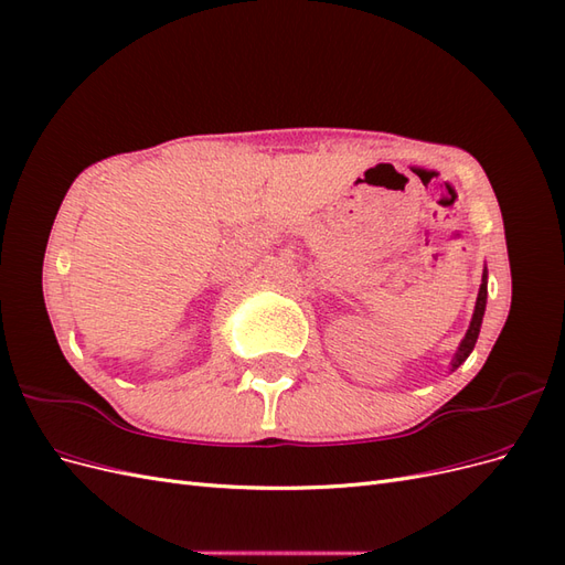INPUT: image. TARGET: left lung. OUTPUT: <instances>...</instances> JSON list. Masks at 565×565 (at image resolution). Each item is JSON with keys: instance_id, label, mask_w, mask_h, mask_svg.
Here are the masks:
<instances>
[{"instance_id": "obj_1", "label": "left lung", "mask_w": 565, "mask_h": 565, "mask_svg": "<svg viewBox=\"0 0 565 565\" xmlns=\"http://www.w3.org/2000/svg\"><path fill=\"white\" fill-rule=\"evenodd\" d=\"M486 299H488V270H483V280H481V289H478L473 318H471V324H469L465 339H461V344L452 358V370H457L461 363H465L476 347V339H478V332H481V322H483V313H486Z\"/></svg>"}]
</instances>
